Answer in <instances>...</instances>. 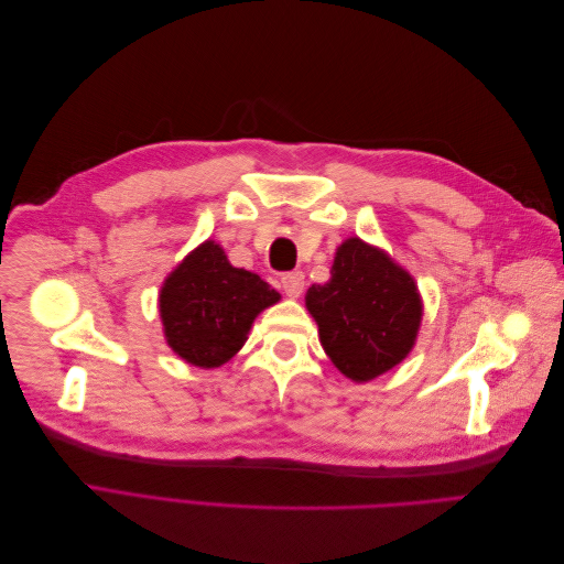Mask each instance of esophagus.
I'll list each match as a JSON object with an SVG mask.
<instances>
[{
	"label": "esophagus",
	"instance_id": "obj_1",
	"mask_svg": "<svg viewBox=\"0 0 564 564\" xmlns=\"http://www.w3.org/2000/svg\"><path fill=\"white\" fill-rule=\"evenodd\" d=\"M280 282H282V289H284V294H286V296L296 299V296H301V294H303L305 278H303V272H301V270L284 272V275L280 278Z\"/></svg>",
	"mask_w": 564,
	"mask_h": 564
}]
</instances>
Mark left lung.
<instances>
[{
	"label": "left lung",
	"mask_w": 564,
	"mask_h": 564,
	"mask_svg": "<svg viewBox=\"0 0 564 564\" xmlns=\"http://www.w3.org/2000/svg\"><path fill=\"white\" fill-rule=\"evenodd\" d=\"M305 305L324 352L352 381H371L402 362L421 322L414 280L357 237L338 247L332 280L313 284Z\"/></svg>",
	"instance_id": "obj_1"
}]
</instances>
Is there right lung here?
I'll use <instances>...</instances> for the list:
<instances>
[{
    "label": "right lung",
    "instance_id": "obj_1",
    "mask_svg": "<svg viewBox=\"0 0 564 564\" xmlns=\"http://www.w3.org/2000/svg\"><path fill=\"white\" fill-rule=\"evenodd\" d=\"M278 301L268 282L232 268L224 249L204 242L162 286L166 344L195 367H220L242 348L253 317Z\"/></svg>",
    "mask_w": 564,
    "mask_h": 564
}]
</instances>
